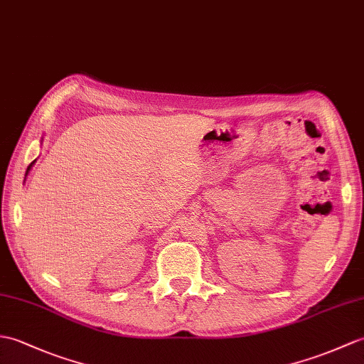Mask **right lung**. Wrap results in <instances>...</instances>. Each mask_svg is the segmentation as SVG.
I'll list each match as a JSON object with an SVG mask.
<instances>
[{"mask_svg": "<svg viewBox=\"0 0 364 364\" xmlns=\"http://www.w3.org/2000/svg\"><path fill=\"white\" fill-rule=\"evenodd\" d=\"M31 166H32V164H31ZM31 166H29V167H28V171H29V168H31Z\"/></svg>", "mask_w": 364, "mask_h": 364, "instance_id": "1", "label": "right lung"}]
</instances>
